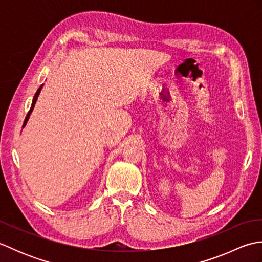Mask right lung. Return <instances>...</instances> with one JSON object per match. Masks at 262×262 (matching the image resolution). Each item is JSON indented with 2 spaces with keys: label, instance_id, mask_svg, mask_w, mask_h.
<instances>
[{
  "label": "right lung",
  "instance_id": "add662e5",
  "mask_svg": "<svg viewBox=\"0 0 262 262\" xmlns=\"http://www.w3.org/2000/svg\"><path fill=\"white\" fill-rule=\"evenodd\" d=\"M42 85L43 84H41L40 86H39V89L37 90V92H36V94H35V97H33V99H32V103H31V108H30V110H29V113L27 114V117H26V119H25V122H24V126L22 127H25L26 126V124H27V121L29 120V117H30V115H31V113H32V110H33V107H35V104H36V101H37V99H38V96H39V93H40V91H41V89H42Z\"/></svg>",
  "mask_w": 262,
  "mask_h": 262
}]
</instances>
